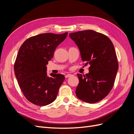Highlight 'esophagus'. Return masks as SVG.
<instances>
[{
  "mask_svg": "<svg viewBox=\"0 0 134 134\" xmlns=\"http://www.w3.org/2000/svg\"><path fill=\"white\" fill-rule=\"evenodd\" d=\"M72 75V74H66L65 75V78H69V77H70V76H71Z\"/></svg>",
  "mask_w": 134,
  "mask_h": 134,
  "instance_id": "1",
  "label": "esophagus"
}]
</instances>
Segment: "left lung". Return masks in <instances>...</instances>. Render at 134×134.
<instances>
[{
    "label": "left lung",
    "mask_w": 134,
    "mask_h": 134,
    "mask_svg": "<svg viewBox=\"0 0 134 134\" xmlns=\"http://www.w3.org/2000/svg\"><path fill=\"white\" fill-rule=\"evenodd\" d=\"M79 47L89 73L78 74L79 83L75 91L77 97L89 103L98 102L106 97L113 87L119 68L114 46L107 36L93 30L69 34Z\"/></svg>",
    "instance_id": "obj_1"
}]
</instances>
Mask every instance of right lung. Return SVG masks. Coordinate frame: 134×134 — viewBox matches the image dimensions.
<instances>
[{
    "instance_id": "obj_1",
    "label": "right lung",
    "mask_w": 134,
    "mask_h": 134,
    "mask_svg": "<svg viewBox=\"0 0 134 134\" xmlns=\"http://www.w3.org/2000/svg\"><path fill=\"white\" fill-rule=\"evenodd\" d=\"M67 35L68 32L39 34L27 39L19 48L14 65L15 75L23 94L34 104L46 106L57 97L65 78L60 74L48 76L46 65Z\"/></svg>"
}]
</instances>
